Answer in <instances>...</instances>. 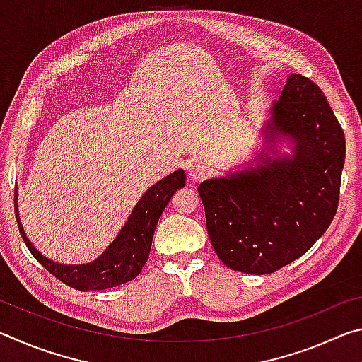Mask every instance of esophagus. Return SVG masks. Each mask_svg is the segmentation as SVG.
<instances>
[{
  "label": "esophagus",
  "mask_w": 362,
  "mask_h": 362,
  "mask_svg": "<svg viewBox=\"0 0 362 362\" xmlns=\"http://www.w3.org/2000/svg\"><path fill=\"white\" fill-rule=\"evenodd\" d=\"M187 173L189 175V179H192L193 182H201V180H204L207 175H209L211 169L207 168V164H204V163L193 161V163L188 164Z\"/></svg>",
  "instance_id": "esophagus-1"
}]
</instances>
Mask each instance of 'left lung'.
<instances>
[{"instance_id":"obj_1","label":"left lung","mask_w":362,"mask_h":362,"mask_svg":"<svg viewBox=\"0 0 362 362\" xmlns=\"http://www.w3.org/2000/svg\"><path fill=\"white\" fill-rule=\"evenodd\" d=\"M269 142L287 136L292 156L262 153L257 168L201 183L218 259L235 272L269 274L297 260L329 228L339 206L345 134L320 86L293 73L273 103Z\"/></svg>"}]
</instances>
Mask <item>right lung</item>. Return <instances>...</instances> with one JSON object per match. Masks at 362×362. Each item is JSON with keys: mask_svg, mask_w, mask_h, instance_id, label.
Masks as SVG:
<instances>
[{"mask_svg": "<svg viewBox=\"0 0 362 362\" xmlns=\"http://www.w3.org/2000/svg\"><path fill=\"white\" fill-rule=\"evenodd\" d=\"M183 185H185V173L183 170H175V173L155 183L134 207L126 225L122 226L121 233L112 243V246L99 259L93 263H88V265H60V263L42 257L32 246V243L25 236V231L22 230L19 214H17V204L16 218L25 246L35 259L41 263V267H45L52 276L81 292L112 289V287L132 281L142 272L146 259H148L153 233H155L158 220L161 217L164 207L170 201V196ZM16 199L14 203H17Z\"/></svg>", "mask_w": 362, "mask_h": 362, "instance_id": "1", "label": "right lung"}]
</instances>
